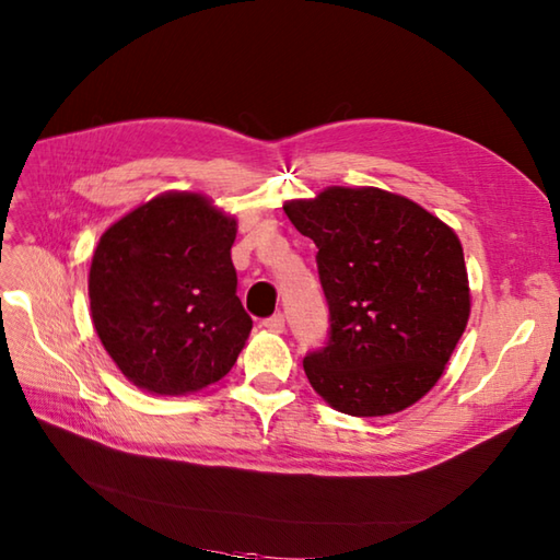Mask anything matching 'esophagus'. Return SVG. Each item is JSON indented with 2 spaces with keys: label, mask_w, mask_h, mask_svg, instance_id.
<instances>
[{
  "label": "esophagus",
  "mask_w": 560,
  "mask_h": 560,
  "mask_svg": "<svg viewBox=\"0 0 560 560\" xmlns=\"http://www.w3.org/2000/svg\"><path fill=\"white\" fill-rule=\"evenodd\" d=\"M265 329H269V331H277V335H281L283 329H287V319H283V315L281 313H277V315H271V317H267L265 323Z\"/></svg>",
  "instance_id": "34e87169"
}]
</instances>
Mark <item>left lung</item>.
Wrapping results in <instances>:
<instances>
[{
    "label": "left lung",
    "instance_id": "1",
    "mask_svg": "<svg viewBox=\"0 0 560 560\" xmlns=\"http://www.w3.org/2000/svg\"><path fill=\"white\" fill-rule=\"evenodd\" d=\"M283 211L317 245L329 305V339L303 359L313 389L351 416L411 407L443 375L469 319L459 237L377 187H327Z\"/></svg>",
    "mask_w": 560,
    "mask_h": 560
}]
</instances>
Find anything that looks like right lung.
<instances>
[{
    "label": "right lung",
    "instance_id": "obj_1",
    "mask_svg": "<svg viewBox=\"0 0 560 560\" xmlns=\"http://www.w3.org/2000/svg\"><path fill=\"white\" fill-rule=\"evenodd\" d=\"M235 219L195 192L153 197L101 235L91 317L122 375L153 395H189L231 371L253 317L235 295Z\"/></svg>",
    "mask_w": 560,
    "mask_h": 560
}]
</instances>
